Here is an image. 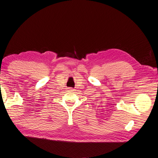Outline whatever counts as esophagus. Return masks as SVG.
<instances>
[{"mask_svg":"<svg viewBox=\"0 0 158 158\" xmlns=\"http://www.w3.org/2000/svg\"><path fill=\"white\" fill-rule=\"evenodd\" d=\"M69 90H70V91H72V90H73V89H71V88H70V89H69Z\"/></svg>","mask_w":158,"mask_h":158,"instance_id":"34e87169","label":"esophagus"}]
</instances>
